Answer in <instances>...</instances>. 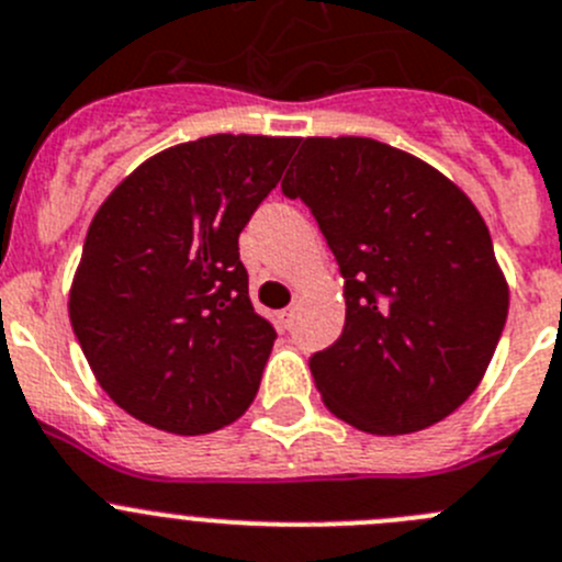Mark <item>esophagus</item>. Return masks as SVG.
I'll return each mask as SVG.
<instances>
[{"label": "esophagus", "mask_w": 562, "mask_h": 562, "mask_svg": "<svg viewBox=\"0 0 562 562\" xmlns=\"http://www.w3.org/2000/svg\"><path fill=\"white\" fill-rule=\"evenodd\" d=\"M293 311H296V307H285V311H282V322L285 324H291V318H293Z\"/></svg>", "instance_id": "34e87169"}]
</instances>
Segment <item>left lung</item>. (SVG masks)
I'll list each match as a JSON object with an SVG mask.
<instances>
[{"instance_id": "obj_1", "label": "left lung", "mask_w": 562, "mask_h": 562, "mask_svg": "<svg viewBox=\"0 0 562 562\" xmlns=\"http://www.w3.org/2000/svg\"><path fill=\"white\" fill-rule=\"evenodd\" d=\"M282 193L316 216L344 274L346 324L311 358L324 405L407 435L469 400L510 291L480 210L429 162L374 138H305Z\"/></svg>"}]
</instances>
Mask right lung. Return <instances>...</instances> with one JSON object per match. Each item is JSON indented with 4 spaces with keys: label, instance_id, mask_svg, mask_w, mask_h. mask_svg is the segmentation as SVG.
Masks as SVG:
<instances>
[{
    "label": "right lung",
    "instance_id": "right-lung-1",
    "mask_svg": "<svg viewBox=\"0 0 562 562\" xmlns=\"http://www.w3.org/2000/svg\"><path fill=\"white\" fill-rule=\"evenodd\" d=\"M293 149L271 135L177 144L97 210L68 318L99 385L138 422L216 432L255 400L277 333L249 302L238 235Z\"/></svg>",
    "mask_w": 562,
    "mask_h": 562
}]
</instances>
